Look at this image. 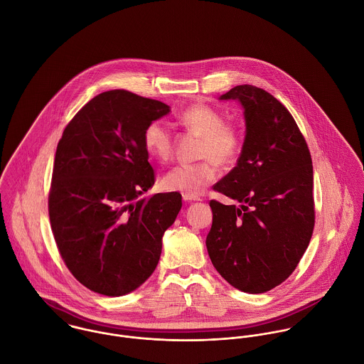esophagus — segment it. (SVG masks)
<instances>
[{
  "label": "esophagus",
  "mask_w": 364,
  "mask_h": 364,
  "mask_svg": "<svg viewBox=\"0 0 364 364\" xmlns=\"http://www.w3.org/2000/svg\"><path fill=\"white\" fill-rule=\"evenodd\" d=\"M182 198H183V200L185 202H199V200H202L200 198H198V196H189V195H182Z\"/></svg>",
  "instance_id": "esophagus-1"
}]
</instances>
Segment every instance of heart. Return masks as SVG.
Here are the masks:
<instances>
[{
	"instance_id": "obj_1",
	"label": "heart",
	"mask_w": 364,
	"mask_h": 364,
	"mask_svg": "<svg viewBox=\"0 0 364 364\" xmlns=\"http://www.w3.org/2000/svg\"><path fill=\"white\" fill-rule=\"evenodd\" d=\"M179 120L203 137L200 156L206 158L198 164H178L161 179L168 192H179L189 196H199L217 176V165L231 164L237 159L241 139L237 130L225 124L223 114L208 105L188 106ZM143 146L147 154L156 161H166L172 153V136L169 127L161 122H151L143 134Z\"/></svg>"
}]
</instances>
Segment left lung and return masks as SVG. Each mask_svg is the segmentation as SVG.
<instances>
[{"label":"left lung","instance_id":"8db88e82","mask_svg":"<svg viewBox=\"0 0 364 364\" xmlns=\"http://www.w3.org/2000/svg\"><path fill=\"white\" fill-rule=\"evenodd\" d=\"M218 100L242 106L245 139L237 165L214 185L240 205L210 202L208 257L232 287L260 294L293 273L310 244L311 154L290 112L269 92L238 85Z\"/></svg>","mask_w":364,"mask_h":364}]
</instances>
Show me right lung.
I'll list each match as a JSON object with an SVG mask.
<instances>
[{
  "label": "right lung",
  "mask_w": 364,
  "mask_h": 364,
  "mask_svg": "<svg viewBox=\"0 0 364 364\" xmlns=\"http://www.w3.org/2000/svg\"><path fill=\"white\" fill-rule=\"evenodd\" d=\"M169 112L129 91L102 92L73 117L57 144L53 235L74 277L98 294H129L153 274L164 232L182 208L178 192L141 198L154 185L143 134Z\"/></svg>",
  "instance_id": "1"
}]
</instances>
